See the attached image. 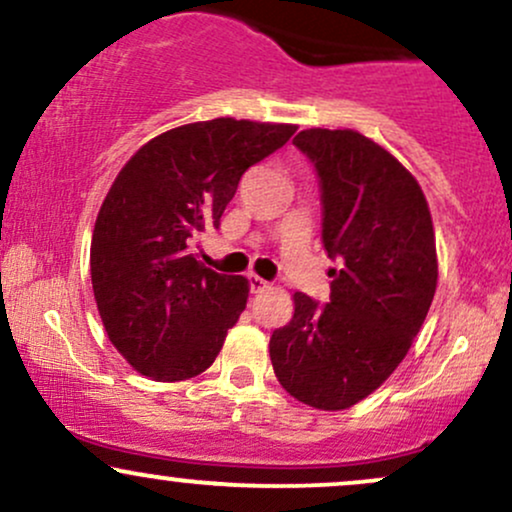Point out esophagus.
Masks as SVG:
<instances>
[{
	"label": "esophagus",
	"mask_w": 512,
	"mask_h": 512,
	"mask_svg": "<svg viewBox=\"0 0 512 512\" xmlns=\"http://www.w3.org/2000/svg\"><path fill=\"white\" fill-rule=\"evenodd\" d=\"M248 279H250V291H252V293H260V291H264V289H267V286H269L267 281H264L262 276H257V274H250Z\"/></svg>",
	"instance_id": "obj_1"
}]
</instances>
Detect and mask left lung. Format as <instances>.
<instances>
[{"label": "left lung", "instance_id": "left-lung-1", "mask_svg": "<svg viewBox=\"0 0 512 512\" xmlns=\"http://www.w3.org/2000/svg\"><path fill=\"white\" fill-rule=\"evenodd\" d=\"M293 144L315 166L322 245L339 269L327 303L293 296L269 356L289 395L339 411L407 356L436 293V236L419 182L383 146L354 129H303Z\"/></svg>", "mask_w": 512, "mask_h": 512}]
</instances>
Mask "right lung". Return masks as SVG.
I'll return each instance as SVG.
<instances>
[{"label": "right lung", "mask_w": 512, "mask_h": 512, "mask_svg": "<svg viewBox=\"0 0 512 512\" xmlns=\"http://www.w3.org/2000/svg\"><path fill=\"white\" fill-rule=\"evenodd\" d=\"M293 132L233 117L182 125L144 144L115 178L93 228V296L108 339L146 378H195L219 356L248 279L204 267L190 248L221 226L245 170Z\"/></svg>", "instance_id": "obj_1"}]
</instances>
